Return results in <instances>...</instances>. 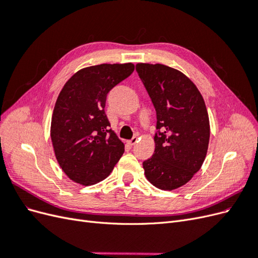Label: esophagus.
I'll list each match as a JSON object with an SVG mask.
<instances>
[{
    "label": "esophagus",
    "mask_w": 258,
    "mask_h": 258,
    "mask_svg": "<svg viewBox=\"0 0 258 258\" xmlns=\"http://www.w3.org/2000/svg\"><path fill=\"white\" fill-rule=\"evenodd\" d=\"M137 141H138V139H137L136 137H134L131 140H129V141H127V144H129L130 146H132V145H135V144L137 143Z\"/></svg>",
    "instance_id": "obj_1"
}]
</instances>
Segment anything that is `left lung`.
Returning a JSON list of instances; mask_svg holds the SVG:
<instances>
[{"label":"left lung","instance_id":"left-lung-1","mask_svg":"<svg viewBox=\"0 0 258 258\" xmlns=\"http://www.w3.org/2000/svg\"><path fill=\"white\" fill-rule=\"evenodd\" d=\"M136 70L155 107V151L143 162L154 186L172 190L200 170L208 152L210 122L205 100L182 72L163 64L138 63Z\"/></svg>","mask_w":258,"mask_h":258}]
</instances>
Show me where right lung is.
Returning <instances> with one entry per match:
<instances>
[{
    "instance_id": "1",
    "label": "right lung",
    "mask_w": 258,
    "mask_h": 258,
    "mask_svg": "<svg viewBox=\"0 0 258 258\" xmlns=\"http://www.w3.org/2000/svg\"><path fill=\"white\" fill-rule=\"evenodd\" d=\"M134 71L132 63L85 68L60 91L50 137L59 165L72 181L101 182L122 156L124 145L110 129L104 108L107 93Z\"/></svg>"
}]
</instances>
